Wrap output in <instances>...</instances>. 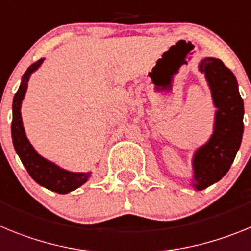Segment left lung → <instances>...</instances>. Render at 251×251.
<instances>
[{"mask_svg": "<svg viewBox=\"0 0 251 251\" xmlns=\"http://www.w3.org/2000/svg\"><path fill=\"white\" fill-rule=\"evenodd\" d=\"M199 70L205 74L217 109L214 133L207 143L195 152L192 159V185L201 191L220 181L231 167L243 139L244 101L236 77L221 60L205 57Z\"/></svg>", "mask_w": 251, "mask_h": 251, "instance_id": "8db88e82", "label": "left lung"}]
</instances>
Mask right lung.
<instances>
[{
  "label": "right lung",
  "instance_id": "obj_1",
  "mask_svg": "<svg viewBox=\"0 0 251 251\" xmlns=\"http://www.w3.org/2000/svg\"><path fill=\"white\" fill-rule=\"evenodd\" d=\"M44 59H40L36 63L28 66V69L22 76L19 90L13 97L12 124H11L13 147L19 154L22 165L27 170L28 175L39 185L44 186L50 191L57 192V194H68V192L74 191L77 187L84 185L89 179L90 172H70V171L60 168L55 163L40 156L28 142L24 126H22L21 104L26 90H27L28 79H30L31 74L39 69Z\"/></svg>",
  "mask_w": 251,
  "mask_h": 251
}]
</instances>
